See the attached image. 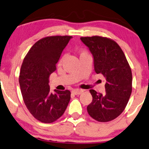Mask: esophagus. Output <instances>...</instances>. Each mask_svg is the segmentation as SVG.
<instances>
[{"label":"esophagus","instance_id":"34e87169","mask_svg":"<svg viewBox=\"0 0 149 149\" xmlns=\"http://www.w3.org/2000/svg\"><path fill=\"white\" fill-rule=\"evenodd\" d=\"M84 91V90L80 89V88H76V89L73 90V93L75 95H80V94L82 93V92Z\"/></svg>","mask_w":149,"mask_h":149}]
</instances>
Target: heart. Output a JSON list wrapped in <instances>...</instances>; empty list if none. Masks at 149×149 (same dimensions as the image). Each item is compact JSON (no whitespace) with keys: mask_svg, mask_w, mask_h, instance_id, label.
<instances>
[{"mask_svg":"<svg viewBox=\"0 0 149 149\" xmlns=\"http://www.w3.org/2000/svg\"><path fill=\"white\" fill-rule=\"evenodd\" d=\"M78 53H79V55H80V56H83V55H85V54H88L87 52H86V51L84 50V49H80V50H79V51H78ZM63 58H62L60 60L59 64H61V63H62V61H63Z\"/></svg>","mask_w":149,"mask_h":149,"instance_id":"b5f03b06","label":"heart"}]
</instances>
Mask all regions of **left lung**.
<instances>
[{"instance_id": "8db88e82", "label": "left lung", "mask_w": 149, "mask_h": 149, "mask_svg": "<svg viewBox=\"0 0 149 149\" xmlns=\"http://www.w3.org/2000/svg\"><path fill=\"white\" fill-rule=\"evenodd\" d=\"M80 39L93 54L95 73H101L106 80V93L89 90L93 100L87 112L97 122H110L124 111L131 96V67L121 47L112 39L99 36Z\"/></svg>"}]
</instances>
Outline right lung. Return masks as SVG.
I'll list each match as a JSON object with an SVG mask.
<instances>
[{
	"instance_id": "right-lung-1",
	"label": "right lung",
	"mask_w": 149,
	"mask_h": 149,
	"mask_svg": "<svg viewBox=\"0 0 149 149\" xmlns=\"http://www.w3.org/2000/svg\"><path fill=\"white\" fill-rule=\"evenodd\" d=\"M70 36H54L38 40L24 57L19 83L24 104L36 119L52 123L65 113L71 99L69 90L51 93L49 76L69 41Z\"/></svg>"
}]
</instances>
